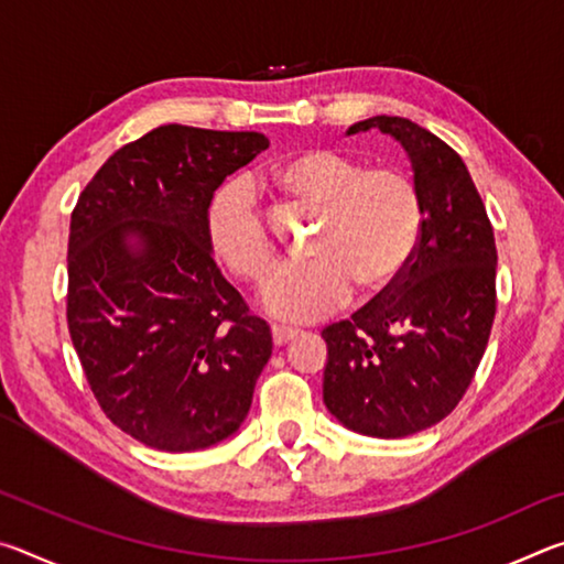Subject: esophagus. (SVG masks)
<instances>
[{"label": "esophagus", "instance_id": "34e87169", "mask_svg": "<svg viewBox=\"0 0 564 564\" xmlns=\"http://www.w3.org/2000/svg\"><path fill=\"white\" fill-rule=\"evenodd\" d=\"M271 333H273V343H275V346H285V343H291L293 338H299V330L285 328V326H273Z\"/></svg>", "mask_w": 564, "mask_h": 564}]
</instances>
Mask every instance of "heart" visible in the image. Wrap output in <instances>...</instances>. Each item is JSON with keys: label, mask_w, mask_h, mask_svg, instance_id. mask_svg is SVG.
<instances>
[{"label": "heart", "mask_w": 564, "mask_h": 564, "mask_svg": "<svg viewBox=\"0 0 564 564\" xmlns=\"http://www.w3.org/2000/svg\"><path fill=\"white\" fill-rule=\"evenodd\" d=\"M289 202L318 208L313 241L316 263L285 265L263 285L261 303L275 318L311 323L340 308L352 295L388 293L413 259L423 206L413 178L393 166L362 169L336 149H305L283 159L271 174ZM214 253L241 281H261L279 251L256 206L248 178H228L206 208Z\"/></svg>", "instance_id": "1"}]
</instances>
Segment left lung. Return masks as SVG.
<instances>
[{"mask_svg":"<svg viewBox=\"0 0 564 564\" xmlns=\"http://www.w3.org/2000/svg\"><path fill=\"white\" fill-rule=\"evenodd\" d=\"M370 129L405 149L423 226L393 289L323 328V403L348 431L395 441L441 423L473 383L495 321L498 251L470 171L443 139L403 117L346 133Z\"/></svg>","mask_w":564,"mask_h":564,"instance_id":"8db88e82","label":"left lung"}]
</instances>
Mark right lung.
Masks as SVG:
<instances>
[{"label": "right lung", "mask_w": 564, "mask_h": 564, "mask_svg": "<svg viewBox=\"0 0 564 564\" xmlns=\"http://www.w3.org/2000/svg\"><path fill=\"white\" fill-rule=\"evenodd\" d=\"M263 149L256 131L166 123L109 156L72 214L76 356L111 423L154 451L231 437L271 358V328L218 271L206 234L214 191Z\"/></svg>", "instance_id": "add662e5"}]
</instances>
